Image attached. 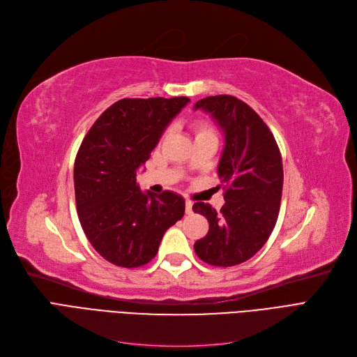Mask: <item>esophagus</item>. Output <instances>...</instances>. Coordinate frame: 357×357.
<instances>
[{
	"label": "esophagus",
	"instance_id": "1",
	"mask_svg": "<svg viewBox=\"0 0 357 357\" xmlns=\"http://www.w3.org/2000/svg\"><path fill=\"white\" fill-rule=\"evenodd\" d=\"M192 206H193V202L190 199H186V214H192Z\"/></svg>",
	"mask_w": 357,
	"mask_h": 357
}]
</instances>
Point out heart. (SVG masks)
<instances>
[{"instance_id": "b5f03b06", "label": "heart", "mask_w": 357, "mask_h": 357, "mask_svg": "<svg viewBox=\"0 0 357 357\" xmlns=\"http://www.w3.org/2000/svg\"><path fill=\"white\" fill-rule=\"evenodd\" d=\"M195 132H196V137H198V136H204V134H213V130L206 124H204V122H198V124L195 126Z\"/></svg>"}]
</instances>
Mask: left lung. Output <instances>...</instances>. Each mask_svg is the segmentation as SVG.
<instances>
[{"mask_svg":"<svg viewBox=\"0 0 357 357\" xmlns=\"http://www.w3.org/2000/svg\"><path fill=\"white\" fill-rule=\"evenodd\" d=\"M193 109L210 114L223 131L217 171L226 201L218 213L210 204L193 205L210 223L206 236L193 248L208 264L236 266L260 251L275 229L284 186L282 156L264 121L236 97L210 96Z\"/></svg>","mask_w":357,"mask_h":357,"instance_id":"1","label":"left lung"}]
</instances>
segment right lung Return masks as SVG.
<instances>
[{
	"mask_svg": "<svg viewBox=\"0 0 357 357\" xmlns=\"http://www.w3.org/2000/svg\"><path fill=\"white\" fill-rule=\"evenodd\" d=\"M188 97L122 99L85 134L73 165L77 211L85 236L105 260L134 268L156 255L164 233L181 220L184 199L142 192L137 169Z\"/></svg>",
	"mask_w": 357,
	"mask_h": 357,
	"instance_id": "obj_1",
	"label": "right lung"
}]
</instances>
